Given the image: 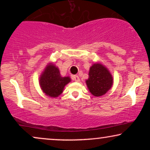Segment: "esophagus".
Masks as SVG:
<instances>
[{
    "label": "esophagus",
    "instance_id": "1",
    "mask_svg": "<svg viewBox=\"0 0 150 150\" xmlns=\"http://www.w3.org/2000/svg\"><path fill=\"white\" fill-rule=\"evenodd\" d=\"M73 80L76 82H80V78L78 75L73 76Z\"/></svg>",
    "mask_w": 150,
    "mask_h": 150
}]
</instances>
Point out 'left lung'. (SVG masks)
Masks as SVG:
<instances>
[{
    "instance_id": "1",
    "label": "left lung",
    "mask_w": 150,
    "mask_h": 150,
    "mask_svg": "<svg viewBox=\"0 0 150 150\" xmlns=\"http://www.w3.org/2000/svg\"><path fill=\"white\" fill-rule=\"evenodd\" d=\"M85 82L90 93L96 97H100L111 89L113 77L105 65L96 63L90 67L89 78Z\"/></svg>"
}]
</instances>
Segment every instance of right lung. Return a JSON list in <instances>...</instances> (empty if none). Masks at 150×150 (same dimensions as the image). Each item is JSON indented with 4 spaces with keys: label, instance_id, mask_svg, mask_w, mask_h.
<instances>
[{
    "label": "right lung",
    "instance_id": "add662e5",
    "mask_svg": "<svg viewBox=\"0 0 150 150\" xmlns=\"http://www.w3.org/2000/svg\"><path fill=\"white\" fill-rule=\"evenodd\" d=\"M70 82V77L61 76L59 67L52 63L46 65L39 79L43 93L50 98H57L60 96L65 86Z\"/></svg>",
    "mask_w": 150,
    "mask_h": 150
}]
</instances>
